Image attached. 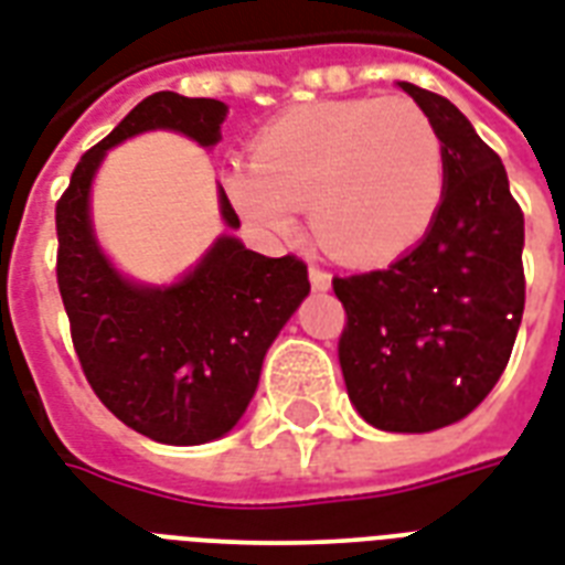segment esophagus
Returning <instances> with one entry per match:
<instances>
[{"instance_id": "obj_1", "label": "esophagus", "mask_w": 565, "mask_h": 565, "mask_svg": "<svg viewBox=\"0 0 565 565\" xmlns=\"http://www.w3.org/2000/svg\"><path fill=\"white\" fill-rule=\"evenodd\" d=\"M309 282H312L315 291H327V288H330V282H332V277L323 268L312 265V268H309Z\"/></svg>"}]
</instances>
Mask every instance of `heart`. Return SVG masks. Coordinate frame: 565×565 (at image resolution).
Here are the masks:
<instances>
[{
	"instance_id": "heart-1",
	"label": "heart",
	"mask_w": 565,
	"mask_h": 565,
	"mask_svg": "<svg viewBox=\"0 0 565 565\" xmlns=\"http://www.w3.org/2000/svg\"><path fill=\"white\" fill-rule=\"evenodd\" d=\"M238 212L270 235L295 209L323 250L348 265L392 259L422 242L445 194V147L409 99L303 105L262 129L250 168L230 177Z\"/></svg>"
}]
</instances>
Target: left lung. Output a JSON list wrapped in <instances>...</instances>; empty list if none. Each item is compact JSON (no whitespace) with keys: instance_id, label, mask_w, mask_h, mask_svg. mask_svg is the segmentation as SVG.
Returning <instances> with one entry per match:
<instances>
[{"instance_id":"8db88e82","label":"left lung","mask_w":565,"mask_h":565,"mask_svg":"<svg viewBox=\"0 0 565 565\" xmlns=\"http://www.w3.org/2000/svg\"><path fill=\"white\" fill-rule=\"evenodd\" d=\"M445 147L430 230L383 270L332 279L344 386L377 430L430 433L492 392L524 312V214L492 147L445 96L397 82Z\"/></svg>"}]
</instances>
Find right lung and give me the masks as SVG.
Returning <instances> with one entry per match:
<instances>
[{
    "label": "right lung",
    "mask_w": 565,
    "mask_h": 565,
    "mask_svg": "<svg viewBox=\"0 0 565 565\" xmlns=\"http://www.w3.org/2000/svg\"><path fill=\"white\" fill-rule=\"evenodd\" d=\"M226 105L159 90L78 159L55 205L58 291L87 383L111 413L164 445H203L230 433L259 386L265 353L309 295L297 256H262L221 235L188 277L168 288L129 282L94 238L87 194L115 143L173 129L200 147L221 141ZM221 214L238 230L221 188Z\"/></svg>",
    "instance_id": "1"
}]
</instances>
